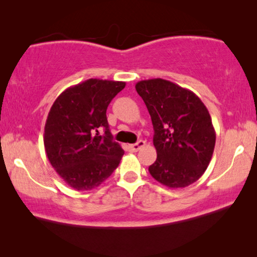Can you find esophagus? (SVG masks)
<instances>
[{"label":"esophagus","instance_id":"1","mask_svg":"<svg viewBox=\"0 0 257 257\" xmlns=\"http://www.w3.org/2000/svg\"><path fill=\"white\" fill-rule=\"evenodd\" d=\"M145 145H146V143L144 142V140H139L138 143L132 144V145H128V149H130V151H132V152H138V151Z\"/></svg>","mask_w":257,"mask_h":257}]
</instances>
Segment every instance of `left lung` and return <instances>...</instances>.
Returning <instances> with one entry per match:
<instances>
[{
	"label": "left lung",
	"mask_w": 257,
	"mask_h": 257,
	"mask_svg": "<svg viewBox=\"0 0 257 257\" xmlns=\"http://www.w3.org/2000/svg\"><path fill=\"white\" fill-rule=\"evenodd\" d=\"M136 90L150 112L156 163L150 174L168 188L199 180L212 160L215 130L205 104L191 90L170 80H140Z\"/></svg>",
	"instance_id": "obj_1"
}]
</instances>
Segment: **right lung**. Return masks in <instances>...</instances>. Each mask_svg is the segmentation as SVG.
Listing matches in <instances>:
<instances>
[{
	"label": "right lung",
	"mask_w": 257,
	"mask_h": 257,
	"mask_svg": "<svg viewBox=\"0 0 257 257\" xmlns=\"http://www.w3.org/2000/svg\"><path fill=\"white\" fill-rule=\"evenodd\" d=\"M125 82L90 78L57 97L44 126L45 153L59 177L76 191H91L118 167L124 150L113 142L106 110ZM105 130L104 136L99 131Z\"/></svg>",
	"instance_id": "1"
}]
</instances>
